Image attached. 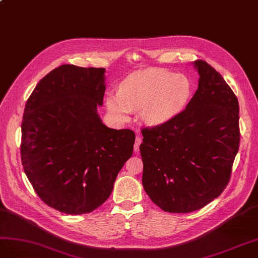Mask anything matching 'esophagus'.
Returning <instances> with one entry per match:
<instances>
[{"label": "esophagus", "instance_id": "esophagus-1", "mask_svg": "<svg viewBox=\"0 0 258 258\" xmlns=\"http://www.w3.org/2000/svg\"><path fill=\"white\" fill-rule=\"evenodd\" d=\"M141 144H142V138H141V136L137 135L136 139H135V144H134V151L135 152L139 151V146H141Z\"/></svg>", "mask_w": 258, "mask_h": 258}]
</instances>
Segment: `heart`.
Here are the masks:
<instances>
[{"mask_svg": "<svg viewBox=\"0 0 258 258\" xmlns=\"http://www.w3.org/2000/svg\"><path fill=\"white\" fill-rule=\"evenodd\" d=\"M192 94L191 81L182 75L162 69H147L125 79L116 94H109L106 106L119 120L130 116L132 110L142 109L143 121L159 126L177 116Z\"/></svg>", "mask_w": 258, "mask_h": 258, "instance_id": "heart-1", "label": "heart"}]
</instances>
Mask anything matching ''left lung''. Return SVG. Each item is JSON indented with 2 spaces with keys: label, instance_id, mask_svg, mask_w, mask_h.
<instances>
[{
  "label": "left lung",
  "instance_id": "1",
  "mask_svg": "<svg viewBox=\"0 0 258 258\" xmlns=\"http://www.w3.org/2000/svg\"><path fill=\"white\" fill-rule=\"evenodd\" d=\"M198 90L173 120L143 130V186L160 209L200 210L223 192L239 150V104L223 77L192 62Z\"/></svg>",
  "mask_w": 258,
  "mask_h": 258
}]
</instances>
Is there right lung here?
<instances>
[{
    "label": "right lung",
    "mask_w": 258,
    "mask_h": 258,
    "mask_svg": "<svg viewBox=\"0 0 258 258\" xmlns=\"http://www.w3.org/2000/svg\"><path fill=\"white\" fill-rule=\"evenodd\" d=\"M106 69L62 64L29 97L21 123V162L43 202L70 215L96 210L110 197L133 154L135 134L110 128L97 107Z\"/></svg>",
    "instance_id": "add662e5"
}]
</instances>
